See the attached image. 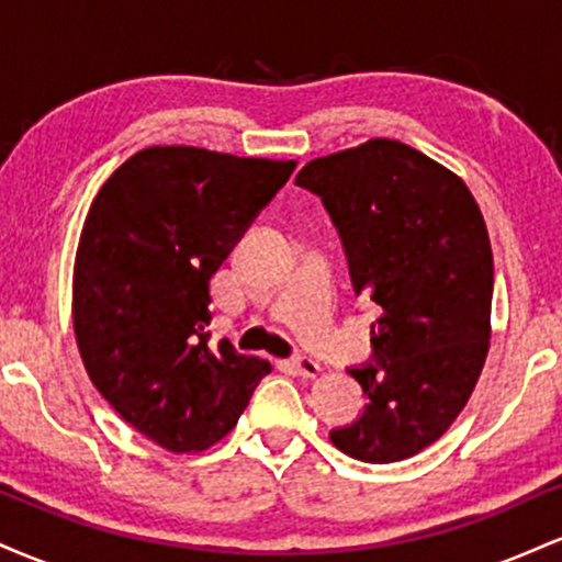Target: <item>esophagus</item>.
I'll return each mask as SVG.
<instances>
[{"instance_id":"34e87169","label":"esophagus","mask_w":562,"mask_h":562,"mask_svg":"<svg viewBox=\"0 0 562 562\" xmlns=\"http://www.w3.org/2000/svg\"><path fill=\"white\" fill-rule=\"evenodd\" d=\"M293 370L303 378H317L322 372V364L314 362V359H308V357H295L293 359Z\"/></svg>"}]
</instances>
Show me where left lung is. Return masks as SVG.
<instances>
[{"label": "left lung", "mask_w": 562, "mask_h": 562, "mask_svg": "<svg viewBox=\"0 0 562 562\" xmlns=\"http://www.w3.org/2000/svg\"><path fill=\"white\" fill-rule=\"evenodd\" d=\"M344 240L353 293L380 306L375 362L348 370L362 417L330 434L344 454L398 462L438 441L468 404L492 340L494 256L468 184L398 139L314 158L295 177Z\"/></svg>", "instance_id": "obj_1"}]
</instances>
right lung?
<instances>
[{
  "instance_id": "right-lung-1",
  "label": "right lung",
  "mask_w": 562,
  "mask_h": 562,
  "mask_svg": "<svg viewBox=\"0 0 562 562\" xmlns=\"http://www.w3.org/2000/svg\"><path fill=\"white\" fill-rule=\"evenodd\" d=\"M295 160L190 145L134 153L100 187L74 263V333L94 389L158 447L203 451L272 372L209 346V282Z\"/></svg>"
}]
</instances>
